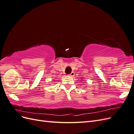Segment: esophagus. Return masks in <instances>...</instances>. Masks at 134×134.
Masks as SVG:
<instances>
[{"label": "esophagus", "instance_id": "34e87169", "mask_svg": "<svg viewBox=\"0 0 134 134\" xmlns=\"http://www.w3.org/2000/svg\"><path fill=\"white\" fill-rule=\"evenodd\" d=\"M74 72H73V71H72V72H71V73L69 74V76H73L74 75Z\"/></svg>", "mask_w": 134, "mask_h": 134}]
</instances>
